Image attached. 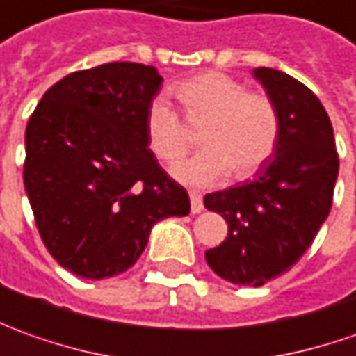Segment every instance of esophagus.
I'll use <instances>...</instances> for the list:
<instances>
[{"label": "esophagus", "instance_id": "obj_1", "mask_svg": "<svg viewBox=\"0 0 356 356\" xmlns=\"http://www.w3.org/2000/svg\"><path fill=\"white\" fill-rule=\"evenodd\" d=\"M188 198H191V212H193V214H198L200 210L204 209L202 197L198 195L197 191H191V193H188Z\"/></svg>", "mask_w": 356, "mask_h": 356}]
</instances>
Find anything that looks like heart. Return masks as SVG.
<instances>
[{
  "mask_svg": "<svg viewBox=\"0 0 356 356\" xmlns=\"http://www.w3.org/2000/svg\"><path fill=\"white\" fill-rule=\"evenodd\" d=\"M188 124L198 127L202 149L181 163L175 175L188 185H210L232 173L236 181L257 175L280 142V113L267 93L248 91L238 77L204 72L169 87ZM146 138L152 154L173 165L193 146L185 120L165 97H154L146 111Z\"/></svg>",
  "mask_w": 356,
  "mask_h": 356,
  "instance_id": "obj_1",
  "label": "heart"
}]
</instances>
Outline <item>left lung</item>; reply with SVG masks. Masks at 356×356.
Wrapping results in <instances>:
<instances>
[{
  "label": "left lung",
  "instance_id": "obj_1",
  "mask_svg": "<svg viewBox=\"0 0 356 356\" xmlns=\"http://www.w3.org/2000/svg\"><path fill=\"white\" fill-rule=\"evenodd\" d=\"M280 113L275 158L249 183L209 193L204 207L228 222V238L204 253L210 269L234 284L261 286L290 270L310 248L333 202L339 156L333 127L298 79L255 70Z\"/></svg>",
  "mask_w": 356,
  "mask_h": 356
}]
</instances>
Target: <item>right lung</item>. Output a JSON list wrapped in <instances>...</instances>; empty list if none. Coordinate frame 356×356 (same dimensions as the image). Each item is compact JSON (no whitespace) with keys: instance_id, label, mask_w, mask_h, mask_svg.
<instances>
[{"instance_id":"add662e5","label":"right lung","mask_w":356,"mask_h":356,"mask_svg":"<svg viewBox=\"0 0 356 356\" xmlns=\"http://www.w3.org/2000/svg\"><path fill=\"white\" fill-rule=\"evenodd\" d=\"M156 67L111 62L74 72L29 118L23 181L36 228L54 259L81 279L130 269L152 226L187 216L188 195L147 149Z\"/></svg>"}]
</instances>
